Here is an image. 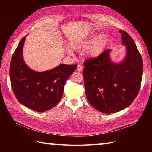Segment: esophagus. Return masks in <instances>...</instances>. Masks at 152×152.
Wrapping results in <instances>:
<instances>
[{"label":"esophagus","instance_id":"1","mask_svg":"<svg viewBox=\"0 0 152 152\" xmlns=\"http://www.w3.org/2000/svg\"><path fill=\"white\" fill-rule=\"evenodd\" d=\"M77 71H79V72H82V70H83V67H82V65H79L77 66Z\"/></svg>","mask_w":152,"mask_h":152}]
</instances>
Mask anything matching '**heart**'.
Returning a JSON list of instances; mask_svg holds the SVG:
<instances>
[{"label": "heart", "instance_id": "b5f03b06", "mask_svg": "<svg viewBox=\"0 0 152 152\" xmlns=\"http://www.w3.org/2000/svg\"><path fill=\"white\" fill-rule=\"evenodd\" d=\"M91 37L85 39L79 42L73 44L72 48L77 51H80L87 48V55L91 58H96L104 51L108 44L109 39L107 35L102 34L94 39L91 43Z\"/></svg>", "mask_w": 152, "mask_h": 152}]
</instances>
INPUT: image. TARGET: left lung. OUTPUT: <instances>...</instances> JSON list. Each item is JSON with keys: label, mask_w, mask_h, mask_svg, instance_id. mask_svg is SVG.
<instances>
[{"label": "left lung", "mask_w": 152, "mask_h": 152, "mask_svg": "<svg viewBox=\"0 0 152 152\" xmlns=\"http://www.w3.org/2000/svg\"><path fill=\"white\" fill-rule=\"evenodd\" d=\"M122 43L126 45L125 59L115 64L110 49L84 63V86L92 107L104 113H115L129 107L138 94L142 74V60L134 40L121 30Z\"/></svg>", "instance_id": "left-lung-1"}]
</instances>
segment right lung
<instances>
[{
    "instance_id": "right-lung-1",
    "label": "right lung",
    "mask_w": 152,
    "mask_h": 152,
    "mask_svg": "<svg viewBox=\"0 0 152 152\" xmlns=\"http://www.w3.org/2000/svg\"><path fill=\"white\" fill-rule=\"evenodd\" d=\"M25 37L14 52L10 64L11 87L18 102L27 108L43 112L54 107L61 100L68 78L77 65L60 64L52 70L37 72L28 67L23 58Z\"/></svg>"
}]
</instances>
